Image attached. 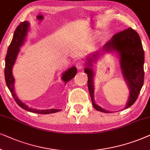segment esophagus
Segmentation results:
<instances>
[{
    "label": "esophagus",
    "instance_id": "34e87169",
    "mask_svg": "<svg viewBox=\"0 0 150 150\" xmlns=\"http://www.w3.org/2000/svg\"><path fill=\"white\" fill-rule=\"evenodd\" d=\"M83 67V63L82 61H79L76 63V67L78 70H81Z\"/></svg>",
    "mask_w": 150,
    "mask_h": 150
}]
</instances>
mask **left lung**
<instances>
[{
  "instance_id": "1",
  "label": "left lung",
  "mask_w": 150,
  "mask_h": 150,
  "mask_svg": "<svg viewBox=\"0 0 150 150\" xmlns=\"http://www.w3.org/2000/svg\"><path fill=\"white\" fill-rule=\"evenodd\" d=\"M102 51H115L119 57L121 73L128 86L129 99L124 109L128 108L138 98L143 82H144V51L140 37L137 32L132 28L124 30L114 35L110 40L103 46ZM100 56V51H97L87 57V67L84 72L88 75V87L93 105L97 110L105 113H111L96 104L94 99V82L95 75L93 69V63H95Z\"/></svg>"
}]
</instances>
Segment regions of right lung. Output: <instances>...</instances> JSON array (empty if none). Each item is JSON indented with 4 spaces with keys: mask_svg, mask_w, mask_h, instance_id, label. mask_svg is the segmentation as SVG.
<instances>
[{
    "mask_svg": "<svg viewBox=\"0 0 150 150\" xmlns=\"http://www.w3.org/2000/svg\"><path fill=\"white\" fill-rule=\"evenodd\" d=\"M29 27L30 23L29 22L24 21L18 26L14 33H13L12 40H11V44H10L9 47H8L7 53L5 57V78L6 83H7L8 88L11 92V95H12L13 99H15L17 104L19 106H21L22 108L25 110L31 112L43 114V115L57 112L60 111L61 110L53 108L49 110H37L35 108H31L26 105L25 103L22 102L15 93V79L13 78L12 75V69L16 62V60L17 59V56L18 55L20 50H21L20 47H21L24 45V42H25L28 31H29ZM77 72V69L75 67H72L71 68L68 69L67 71L64 72L62 75V79L64 81L65 84L75 76Z\"/></svg>",
    "mask_w": 150,
    "mask_h": 150,
    "instance_id": "1",
    "label": "right lung"
}]
</instances>
